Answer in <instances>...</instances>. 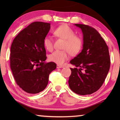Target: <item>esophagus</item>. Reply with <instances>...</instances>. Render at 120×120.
I'll return each instance as SVG.
<instances>
[{"instance_id": "34e87169", "label": "esophagus", "mask_w": 120, "mask_h": 120, "mask_svg": "<svg viewBox=\"0 0 120 120\" xmlns=\"http://www.w3.org/2000/svg\"><path fill=\"white\" fill-rule=\"evenodd\" d=\"M63 68V66H62V65H57V68Z\"/></svg>"}]
</instances>
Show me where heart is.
<instances>
[{"instance_id": "heart-1", "label": "heart", "mask_w": 120, "mask_h": 120, "mask_svg": "<svg viewBox=\"0 0 120 120\" xmlns=\"http://www.w3.org/2000/svg\"><path fill=\"white\" fill-rule=\"evenodd\" d=\"M56 37L64 40L63 49L64 50H57L49 56V59L51 62L62 65L69 58V52L71 55H76L81 50L83 45L82 39L75 35V32L66 24H63L57 27L53 31ZM43 45L49 51L53 50V41L50 37L47 36L43 40Z\"/></svg>"}]
</instances>
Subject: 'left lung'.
<instances>
[{
    "label": "left lung",
    "instance_id": "left-lung-1",
    "mask_svg": "<svg viewBox=\"0 0 120 120\" xmlns=\"http://www.w3.org/2000/svg\"><path fill=\"white\" fill-rule=\"evenodd\" d=\"M83 34L81 52L70 61L76 68H70L69 86L79 95L91 94L102 86L110 65L108 47L100 34L93 28L75 24Z\"/></svg>",
    "mask_w": 120,
    "mask_h": 120
}]
</instances>
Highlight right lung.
Masks as SVG:
<instances>
[{
  "label": "right lung",
  "mask_w": 120,
  "mask_h": 120,
  "mask_svg": "<svg viewBox=\"0 0 120 120\" xmlns=\"http://www.w3.org/2000/svg\"><path fill=\"white\" fill-rule=\"evenodd\" d=\"M50 24L32 23L18 34L11 44L10 60L13 76L17 84L30 94L38 93L46 87L49 75L57 67L54 62H45L43 40Z\"/></svg>",
  "instance_id": "1"
}]
</instances>
